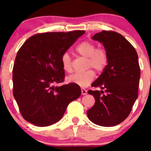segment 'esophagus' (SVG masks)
Wrapping results in <instances>:
<instances>
[{
    "label": "esophagus",
    "mask_w": 151,
    "mask_h": 151,
    "mask_svg": "<svg viewBox=\"0 0 151 151\" xmlns=\"http://www.w3.org/2000/svg\"><path fill=\"white\" fill-rule=\"evenodd\" d=\"M81 92L82 95H83V96L86 95V93H87V91H86L84 88H81Z\"/></svg>",
    "instance_id": "esophagus-1"
}]
</instances>
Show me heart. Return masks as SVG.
Here are the masks:
<instances>
[{
  "label": "heart",
  "mask_w": 151,
  "mask_h": 151,
  "mask_svg": "<svg viewBox=\"0 0 151 151\" xmlns=\"http://www.w3.org/2000/svg\"><path fill=\"white\" fill-rule=\"evenodd\" d=\"M76 51L81 56L87 58L86 69L93 68L98 73H101L106 69L109 63V55L106 49L102 47L96 48V45L91 41L85 40L76 47ZM61 63L63 69L67 72L72 71L71 58L68 53L62 55ZM95 78V73L91 69L76 73L67 78L68 82L85 87L88 86Z\"/></svg>",
  "instance_id": "1"
}]
</instances>
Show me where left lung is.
<instances>
[{"mask_svg": "<svg viewBox=\"0 0 151 151\" xmlns=\"http://www.w3.org/2000/svg\"><path fill=\"white\" fill-rule=\"evenodd\" d=\"M93 39L102 42L109 55V63L91 84L101 90H89L94 106L87 111L88 119L102 127H113L124 120L138 97L140 67L135 49L123 36L102 31Z\"/></svg>", "mask_w": 151, "mask_h": 151, "instance_id": "1", "label": "left lung"}]
</instances>
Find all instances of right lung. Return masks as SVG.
I'll use <instances>...</instances> for the list:
<instances>
[{
  "instance_id": "1",
  "label": "right lung",
  "mask_w": 151,
  "mask_h": 151,
  "mask_svg": "<svg viewBox=\"0 0 151 151\" xmlns=\"http://www.w3.org/2000/svg\"><path fill=\"white\" fill-rule=\"evenodd\" d=\"M84 32L37 34L19 49L13 68V95L26 121L38 127L55 124L81 95L77 84L55 85L65 79L62 55Z\"/></svg>"
}]
</instances>
